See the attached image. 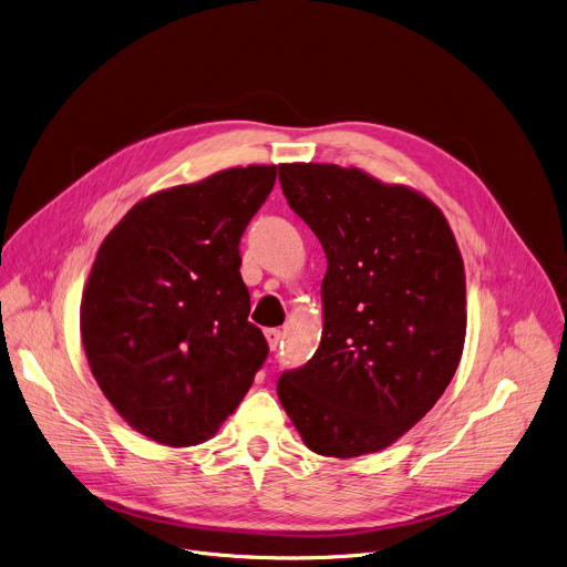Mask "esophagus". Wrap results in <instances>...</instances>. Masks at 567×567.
<instances>
[{"mask_svg":"<svg viewBox=\"0 0 567 567\" xmlns=\"http://www.w3.org/2000/svg\"><path fill=\"white\" fill-rule=\"evenodd\" d=\"M265 339H268L270 350H277V346L281 341V329H265Z\"/></svg>","mask_w":567,"mask_h":567,"instance_id":"1","label":"esophagus"}]
</instances>
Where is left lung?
I'll return each mask as SVG.
<instances>
[{
	"label": "left lung",
	"mask_w": 567,
	"mask_h": 567,
	"mask_svg": "<svg viewBox=\"0 0 567 567\" xmlns=\"http://www.w3.org/2000/svg\"><path fill=\"white\" fill-rule=\"evenodd\" d=\"M279 181L327 256L320 346L281 373L279 401L313 453H378L457 371L467 334L457 243L430 198L354 166L279 164Z\"/></svg>",
	"instance_id": "left-lung-1"
}]
</instances>
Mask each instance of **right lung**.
I'll return each mask as SVG.
<instances>
[{
  "mask_svg": "<svg viewBox=\"0 0 567 567\" xmlns=\"http://www.w3.org/2000/svg\"><path fill=\"white\" fill-rule=\"evenodd\" d=\"M275 181V164H249L155 192L95 254L80 309L91 373L157 444L210 440L268 359L238 247Z\"/></svg>",
  "mask_w": 567,
  "mask_h": 567,
  "instance_id": "add662e5",
  "label": "right lung"
}]
</instances>
